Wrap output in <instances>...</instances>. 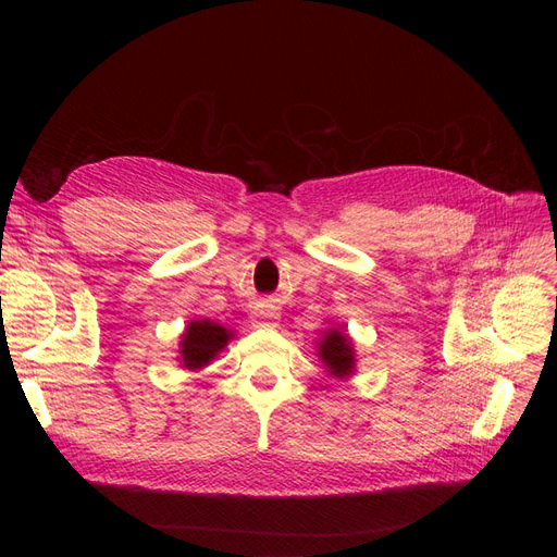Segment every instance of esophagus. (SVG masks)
I'll list each match as a JSON object with an SVG mask.
<instances>
[{
	"instance_id": "34e87169",
	"label": "esophagus",
	"mask_w": 557,
	"mask_h": 557,
	"mask_svg": "<svg viewBox=\"0 0 557 557\" xmlns=\"http://www.w3.org/2000/svg\"><path fill=\"white\" fill-rule=\"evenodd\" d=\"M278 307L274 305H258L250 311V320L256 327H276L278 325Z\"/></svg>"
}]
</instances>
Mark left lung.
Wrapping results in <instances>:
<instances>
[{
  "mask_svg": "<svg viewBox=\"0 0 557 557\" xmlns=\"http://www.w3.org/2000/svg\"><path fill=\"white\" fill-rule=\"evenodd\" d=\"M318 358L325 362L327 372L336 379H348L356 372V350L346 332L330 330L318 346Z\"/></svg>",
  "mask_w": 557,
  "mask_h": 557,
  "instance_id": "left-lung-1",
  "label": "left lung"
}]
</instances>
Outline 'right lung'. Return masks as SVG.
Listing matches in <instances>:
<instances>
[{
  "instance_id": "obj_1",
  "label": "right lung",
  "mask_w": 557,
  "mask_h": 557,
  "mask_svg": "<svg viewBox=\"0 0 557 557\" xmlns=\"http://www.w3.org/2000/svg\"><path fill=\"white\" fill-rule=\"evenodd\" d=\"M232 339V332L225 330L221 323H211L209 318L205 320H193V323L185 327L181 336V364L185 369H201L207 367L218 352H221L227 342Z\"/></svg>"
}]
</instances>
